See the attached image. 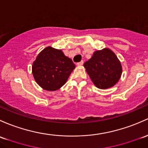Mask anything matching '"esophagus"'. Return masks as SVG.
I'll return each instance as SVG.
<instances>
[{
	"label": "esophagus",
	"mask_w": 148,
	"mask_h": 148,
	"mask_svg": "<svg viewBox=\"0 0 148 148\" xmlns=\"http://www.w3.org/2000/svg\"><path fill=\"white\" fill-rule=\"evenodd\" d=\"M83 64H84V61H81L80 62H78V63L77 64V66H82Z\"/></svg>",
	"instance_id": "1"
}]
</instances>
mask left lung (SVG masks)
I'll list each match as a JSON object with an SVG mask.
<instances>
[{"label": "left lung", "mask_w": 148, "mask_h": 148, "mask_svg": "<svg viewBox=\"0 0 148 148\" xmlns=\"http://www.w3.org/2000/svg\"><path fill=\"white\" fill-rule=\"evenodd\" d=\"M84 66L94 84L101 89L113 87L122 74L121 62L108 48L94 52L92 57L84 64Z\"/></svg>", "instance_id": "left-lung-1"}]
</instances>
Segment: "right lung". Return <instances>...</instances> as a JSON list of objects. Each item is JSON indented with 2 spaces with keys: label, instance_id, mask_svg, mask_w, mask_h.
I'll use <instances>...</instances> for the list:
<instances>
[{
  "label": "right lung",
  "instance_id": "add662e5",
  "mask_svg": "<svg viewBox=\"0 0 148 148\" xmlns=\"http://www.w3.org/2000/svg\"><path fill=\"white\" fill-rule=\"evenodd\" d=\"M75 66L61 49L47 47L32 63V72L39 86L46 91H53L66 83Z\"/></svg>",
  "mask_w": 148,
  "mask_h": 148
}]
</instances>
